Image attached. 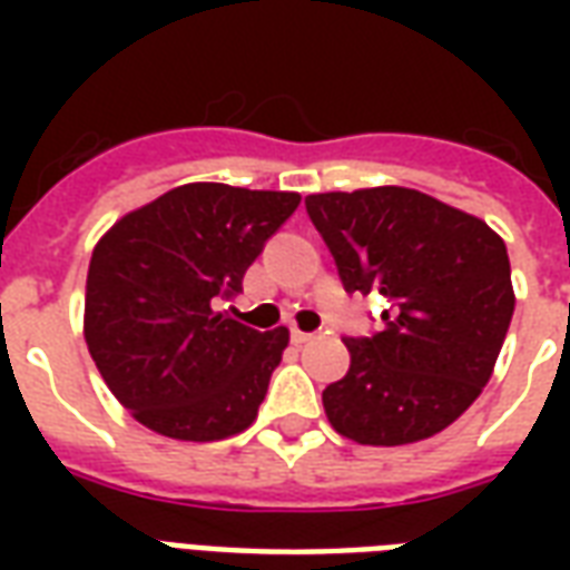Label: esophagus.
Instances as JSON below:
<instances>
[{
	"label": "esophagus",
	"instance_id": "esophagus-1",
	"mask_svg": "<svg viewBox=\"0 0 570 570\" xmlns=\"http://www.w3.org/2000/svg\"><path fill=\"white\" fill-rule=\"evenodd\" d=\"M314 338V333H302V330H293V342L296 345H305V342H311Z\"/></svg>",
	"mask_w": 570,
	"mask_h": 570
}]
</instances>
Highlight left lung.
Listing matches in <instances>:
<instances>
[{"mask_svg":"<svg viewBox=\"0 0 570 570\" xmlns=\"http://www.w3.org/2000/svg\"><path fill=\"white\" fill-rule=\"evenodd\" d=\"M347 293L379 289L384 330L345 338L351 370L323 391L360 445L428 440L473 406L513 321L510 256L470 213L403 186L305 198Z\"/></svg>","mask_w":570,"mask_h":570,"instance_id":"obj_1","label":"left lung"}]
</instances>
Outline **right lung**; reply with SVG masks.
Returning <instances> with one entry per match:
<instances>
[{
	"instance_id": "obj_1",
	"label": "right lung",
	"mask_w": 570,
	"mask_h": 570,
	"mask_svg": "<svg viewBox=\"0 0 570 570\" xmlns=\"http://www.w3.org/2000/svg\"><path fill=\"white\" fill-rule=\"evenodd\" d=\"M298 191L188 183L130 210L94 247L85 342L142 428L216 442L259 415L289 330H249L216 311L235 296Z\"/></svg>"
}]
</instances>
